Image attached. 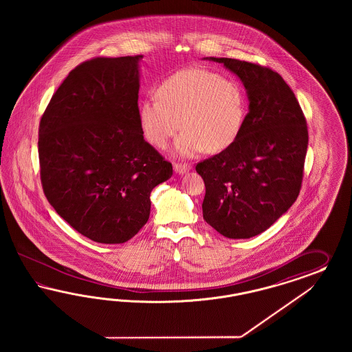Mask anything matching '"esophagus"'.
<instances>
[{
  "mask_svg": "<svg viewBox=\"0 0 352 352\" xmlns=\"http://www.w3.org/2000/svg\"><path fill=\"white\" fill-rule=\"evenodd\" d=\"M191 165L190 164H182V162H174V170L178 174H184L186 171L191 170Z\"/></svg>",
  "mask_w": 352,
  "mask_h": 352,
  "instance_id": "obj_1",
  "label": "esophagus"
}]
</instances>
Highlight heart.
<instances>
[{"mask_svg": "<svg viewBox=\"0 0 352 352\" xmlns=\"http://www.w3.org/2000/svg\"><path fill=\"white\" fill-rule=\"evenodd\" d=\"M248 100L244 87L232 78L206 68H187L165 78L156 98L138 108L139 126L153 146L164 148L182 126L175 152L191 157L217 153L239 138L245 124Z\"/></svg>", "mask_w": 352, "mask_h": 352, "instance_id": "heart-1", "label": "heart"}]
</instances>
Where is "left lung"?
<instances>
[{
	"mask_svg": "<svg viewBox=\"0 0 352 352\" xmlns=\"http://www.w3.org/2000/svg\"><path fill=\"white\" fill-rule=\"evenodd\" d=\"M210 60L243 81L249 112L239 138L196 165L205 183L203 217L228 239H249L266 231L297 200L307 122L293 90L271 68L231 58Z\"/></svg>",
	"mask_w": 352,
	"mask_h": 352,
	"instance_id": "obj_1",
	"label": "left lung"
}]
</instances>
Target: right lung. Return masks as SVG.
<instances>
[{
  "label": "right lung",
  "instance_id": "obj_1",
  "mask_svg": "<svg viewBox=\"0 0 352 352\" xmlns=\"http://www.w3.org/2000/svg\"><path fill=\"white\" fill-rule=\"evenodd\" d=\"M142 55L78 64L56 89L38 128L47 201L78 234L122 244L147 223L151 192L173 166L139 126Z\"/></svg>",
  "mask_w": 352,
  "mask_h": 352
}]
</instances>
